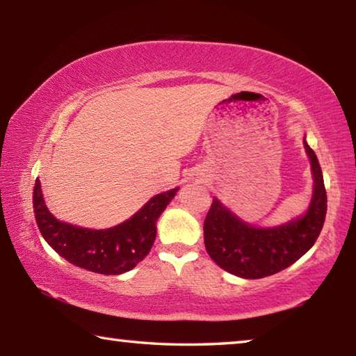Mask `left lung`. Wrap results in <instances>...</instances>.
Listing matches in <instances>:
<instances>
[{"instance_id":"obj_1","label":"left lung","mask_w":356,"mask_h":356,"mask_svg":"<svg viewBox=\"0 0 356 356\" xmlns=\"http://www.w3.org/2000/svg\"><path fill=\"white\" fill-rule=\"evenodd\" d=\"M314 176V195L305 216L273 229L254 227L238 220L213 200L204 220V243L212 261L245 280H259L287 268L308 252L327 215V190L318 160L305 141Z\"/></svg>"}]
</instances>
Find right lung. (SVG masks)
<instances>
[{"instance_id": "1", "label": "right lung", "mask_w": 356, "mask_h": 356, "mask_svg": "<svg viewBox=\"0 0 356 356\" xmlns=\"http://www.w3.org/2000/svg\"><path fill=\"white\" fill-rule=\"evenodd\" d=\"M177 190L154 196L122 225L92 231L58 221L48 212L38 179L33 196L35 222L45 242L65 261L94 273L120 275L129 272L149 254L156 236V218L176 196Z\"/></svg>"}]
</instances>
